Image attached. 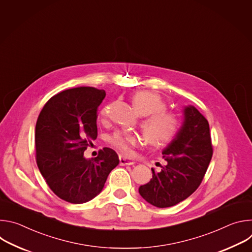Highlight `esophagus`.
<instances>
[{
    "instance_id": "obj_1",
    "label": "esophagus",
    "mask_w": 252,
    "mask_h": 252,
    "mask_svg": "<svg viewBox=\"0 0 252 252\" xmlns=\"http://www.w3.org/2000/svg\"><path fill=\"white\" fill-rule=\"evenodd\" d=\"M134 163L133 159L130 158H126L124 156H120V164L121 165H131Z\"/></svg>"
}]
</instances>
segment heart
<instances>
[{
    "instance_id": "heart-1",
    "label": "heart",
    "mask_w": 252,
    "mask_h": 252,
    "mask_svg": "<svg viewBox=\"0 0 252 252\" xmlns=\"http://www.w3.org/2000/svg\"><path fill=\"white\" fill-rule=\"evenodd\" d=\"M131 101L139 115L149 116L142 122L141 127L151 145L163 146L173 139L179 127L178 119L165 112L166 105L158 94L150 91L136 92ZM106 112L107 109L103 107L100 112L102 118L106 116ZM109 141L120 152L129 155L132 148L139 145L141 138L135 133L119 130L109 137Z\"/></svg>"
}]
</instances>
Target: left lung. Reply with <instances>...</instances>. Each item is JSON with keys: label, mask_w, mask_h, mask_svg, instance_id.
<instances>
[{"label": "left lung", "mask_w": 252, "mask_h": 252, "mask_svg": "<svg viewBox=\"0 0 252 252\" xmlns=\"http://www.w3.org/2000/svg\"><path fill=\"white\" fill-rule=\"evenodd\" d=\"M166 161L139 194L157 207H169L188 198L201 184L212 157L207 120L193 105L185 106L184 122L168 146L161 153Z\"/></svg>", "instance_id": "1"}]
</instances>
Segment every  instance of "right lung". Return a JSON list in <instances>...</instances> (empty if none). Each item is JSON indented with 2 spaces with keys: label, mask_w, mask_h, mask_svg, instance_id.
I'll use <instances>...</instances> for the list:
<instances>
[{
  "label": "right lung",
  "mask_w": 252,
  "mask_h": 252,
  "mask_svg": "<svg viewBox=\"0 0 252 252\" xmlns=\"http://www.w3.org/2000/svg\"><path fill=\"white\" fill-rule=\"evenodd\" d=\"M104 96L103 90L92 87L63 91L47 101L35 125L38 167L54 193L67 202L95 197L120 162L109 148L94 158L84 157L97 136L96 112Z\"/></svg>",
  "instance_id": "1"
}]
</instances>
